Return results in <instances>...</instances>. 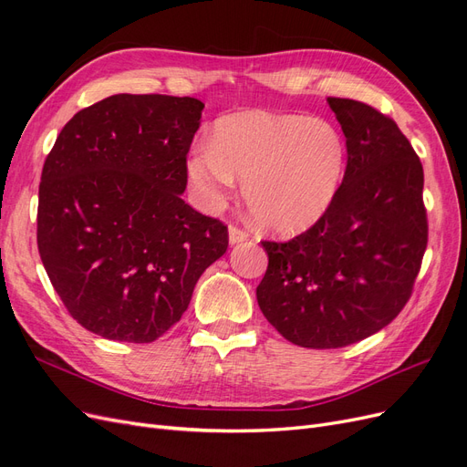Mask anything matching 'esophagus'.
Listing matches in <instances>:
<instances>
[{
	"mask_svg": "<svg viewBox=\"0 0 467 467\" xmlns=\"http://www.w3.org/2000/svg\"><path fill=\"white\" fill-rule=\"evenodd\" d=\"M245 239H249V232H245V230L239 228V225L232 223L230 225V244L232 245L242 244V242H245Z\"/></svg>",
	"mask_w": 467,
	"mask_h": 467,
	"instance_id": "obj_1",
	"label": "esophagus"
}]
</instances>
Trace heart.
I'll return each instance as SVG.
<instances>
[{
  "label": "heart",
  "mask_w": 467,
  "mask_h": 467,
  "mask_svg": "<svg viewBox=\"0 0 467 467\" xmlns=\"http://www.w3.org/2000/svg\"><path fill=\"white\" fill-rule=\"evenodd\" d=\"M345 163V140L331 122L247 110L216 124L210 144L189 155L187 175L206 210H220L242 179L261 228L292 235L329 210Z\"/></svg>",
  "instance_id": "1"
}]
</instances>
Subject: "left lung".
I'll list each match as a JSON object with an SVG mask.
<instances>
[{
	"label": "left lung",
	"instance_id": "left-lung-1",
	"mask_svg": "<svg viewBox=\"0 0 467 467\" xmlns=\"http://www.w3.org/2000/svg\"><path fill=\"white\" fill-rule=\"evenodd\" d=\"M327 103L348 155L335 201L290 242H261V312L306 348L347 347L384 329L411 298L429 242L425 175L398 124L355 99Z\"/></svg>",
	"mask_w": 467,
	"mask_h": 467
}]
</instances>
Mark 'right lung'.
<instances>
[{"label": "right lung", "instance_id": "1", "mask_svg": "<svg viewBox=\"0 0 467 467\" xmlns=\"http://www.w3.org/2000/svg\"><path fill=\"white\" fill-rule=\"evenodd\" d=\"M202 109L192 97L120 93L76 112L56 138L36 244L69 316L95 335L155 341L228 249V225L181 199Z\"/></svg>", "mask_w": 467, "mask_h": 467}]
</instances>
